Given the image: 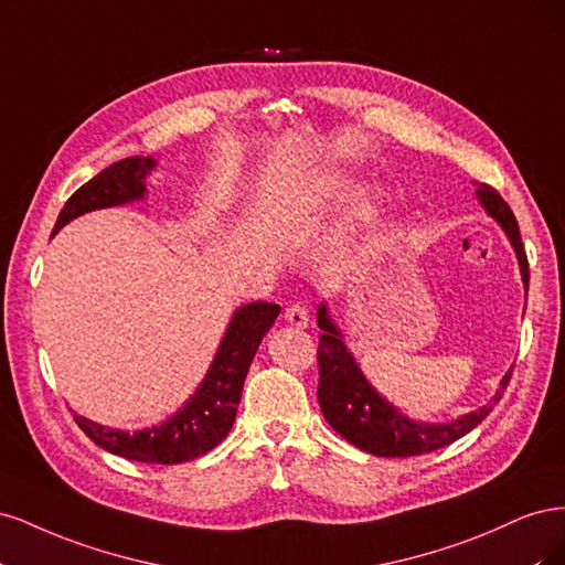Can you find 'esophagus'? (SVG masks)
<instances>
[{"instance_id":"esophagus-1","label":"esophagus","mask_w":565,"mask_h":565,"mask_svg":"<svg viewBox=\"0 0 565 565\" xmlns=\"http://www.w3.org/2000/svg\"><path fill=\"white\" fill-rule=\"evenodd\" d=\"M285 320H287L289 324H292V328L303 330L306 324H309V311H306L303 303L295 301V303H289L287 309H285Z\"/></svg>"}]
</instances>
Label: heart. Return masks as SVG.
<instances>
[{
    "instance_id": "heart-1",
    "label": "heart",
    "mask_w": 565,
    "mask_h": 565,
    "mask_svg": "<svg viewBox=\"0 0 565 565\" xmlns=\"http://www.w3.org/2000/svg\"><path fill=\"white\" fill-rule=\"evenodd\" d=\"M339 198H341V185L337 181H330V183L313 188V191H309V195H306L301 202H303V210H322V207H330V204L337 202ZM374 212H377V204H374V200L370 195L358 198L347 216L344 231L355 233L358 228H363L374 216Z\"/></svg>"
}]
</instances>
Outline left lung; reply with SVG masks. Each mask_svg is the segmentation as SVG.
<instances>
[{"mask_svg":"<svg viewBox=\"0 0 565 565\" xmlns=\"http://www.w3.org/2000/svg\"><path fill=\"white\" fill-rule=\"evenodd\" d=\"M476 195L481 200L486 212L498 221L504 228L511 247H514L521 266V278L527 289V256L521 243V231L516 224L514 212L494 188L478 183ZM318 324H320V341H318V403L324 419L332 429L347 438L351 446L361 448L370 455L377 457H415L424 452H434L438 448H446L457 438L467 436L476 429L490 413L492 405L500 403L502 393L511 380V370L504 374V380L494 393L490 405L473 409V413L459 417L448 424H424L413 422L398 413L386 398H382L372 384L363 377L361 367H358L355 358L341 341V332L334 328V322L328 316L324 303L318 309Z\"/></svg>","mask_w":565,"mask_h":565,"instance_id":"obj_1","label":"left lung"}]
</instances>
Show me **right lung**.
<instances>
[{"label":"right lung","mask_w":565,"mask_h":565,"mask_svg":"<svg viewBox=\"0 0 565 565\" xmlns=\"http://www.w3.org/2000/svg\"><path fill=\"white\" fill-rule=\"evenodd\" d=\"M152 167H156V160L136 156L104 169L67 198L56 218L54 233H58L67 221L87 212L141 200L146 195L143 179ZM278 313L280 306L268 301H254L237 309L221 339L207 377L172 419L134 434L108 429V426L75 415L77 426L98 448L125 459L146 461V465H181V461H191L210 452L231 431L252 358Z\"/></svg>","instance_id":"obj_1"}]
</instances>
